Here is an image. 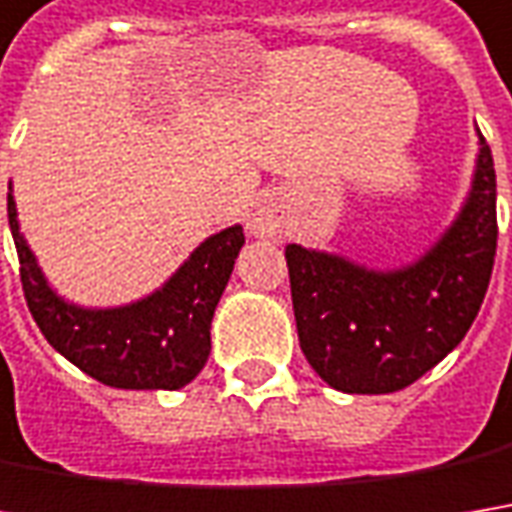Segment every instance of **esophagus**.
Segmentation results:
<instances>
[{
	"mask_svg": "<svg viewBox=\"0 0 512 512\" xmlns=\"http://www.w3.org/2000/svg\"><path fill=\"white\" fill-rule=\"evenodd\" d=\"M286 223V211L281 196L266 194L249 217V231L255 237H281Z\"/></svg>",
	"mask_w": 512,
	"mask_h": 512,
	"instance_id": "34e87169",
	"label": "esophagus"
}]
</instances>
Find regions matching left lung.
<instances>
[{"instance_id":"8db88e82","label":"left lung","mask_w":512,"mask_h":512,"mask_svg":"<svg viewBox=\"0 0 512 512\" xmlns=\"http://www.w3.org/2000/svg\"><path fill=\"white\" fill-rule=\"evenodd\" d=\"M472 188L435 243L400 269L286 246L292 310L307 362L345 394H391L461 345L496 257V167L478 133Z\"/></svg>"}]
</instances>
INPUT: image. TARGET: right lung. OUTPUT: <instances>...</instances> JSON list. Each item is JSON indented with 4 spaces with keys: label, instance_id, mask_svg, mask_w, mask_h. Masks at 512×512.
Instances as JSON below:
<instances>
[{
    "label": "right lung",
    "instance_id": "add662e5",
    "mask_svg": "<svg viewBox=\"0 0 512 512\" xmlns=\"http://www.w3.org/2000/svg\"><path fill=\"white\" fill-rule=\"evenodd\" d=\"M8 223L28 310L48 345L83 374L127 391H176L205 368L211 318L246 243L243 226L211 234L165 284L133 304L80 307L46 281L19 231L14 191L8 194Z\"/></svg>",
    "mask_w": 512,
    "mask_h": 512
}]
</instances>
